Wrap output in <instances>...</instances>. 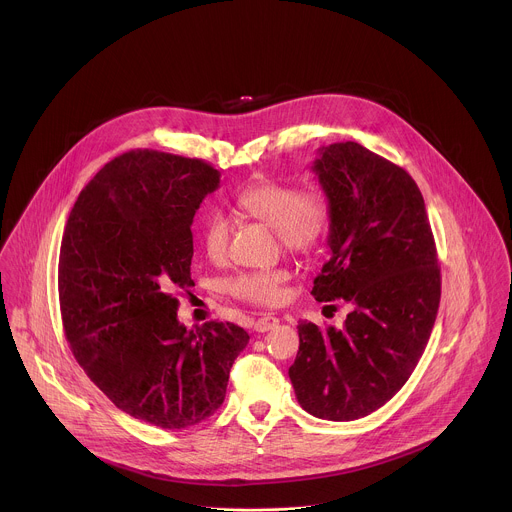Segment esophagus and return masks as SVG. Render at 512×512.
Returning a JSON list of instances; mask_svg holds the SVG:
<instances>
[{
  "label": "esophagus",
  "mask_w": 512,
  "mask_h": 512,
  "mask_svg": "<svg viewBox=\"0 0 512 512\" xmlns=\"http://www.w3.org/2000/svg\"><path fill=\"white\" fill-rule=\"evenodd\" d=\"M278 323H280V319H278V317H274V315H264V317H258V319L254 321V331H258V333H266V331L276 329V327H278Z\"/></svg>",
  "instance_id": "obj_1"
}]
</instances>
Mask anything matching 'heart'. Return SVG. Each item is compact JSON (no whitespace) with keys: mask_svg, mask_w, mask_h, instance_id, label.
Segmentation results:
<instances>
[{"mask_svg":"<svg viewBox=\"0 0 512 512\" xmlns=\"http://www.w3.org/2000/svg\"><path fill=\"white\" fill-rule=\"evenodd\" d=\"M236 211L260 220L276 230L286 250L307 254L323 246L333 226V201L323 187L299 189L292 183L256 181L246 185L234 199ZM230 222L211 211L201 224V246L209 260L222 262L228 250ZM292 272L284 266L240 272L228 280L232 297L252 305H280L288 295Z\"/></svg>","mask_w":512,"mask_h":512,"instance_id":"heart-1","label":"heart"}]
</instances>
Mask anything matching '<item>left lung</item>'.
Masks as SVG:
<instances>
[{
  "mask_svg": "<svg viewBox=\"0 0 512 512\" xmlns=\"http://www.w3.org/2000/svg\"><path fill=\"white\" fill-rule=\"evenodd\" d=\"M311 169L333 201L331 256L311 295L343 299L351 313L341 329L297 325L290 380L305 412L351 422L384 406L418 365L438 315V252L424 197L396 163L343 142L321 147Z\"/></svg>",
  "mask_w": 512,
  "mask_h": 512,
  "instance_id": "8db88e82",
  "label": "left lung"
}]
</instances>
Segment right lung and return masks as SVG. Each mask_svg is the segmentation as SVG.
Returning <instances> with one entry per match:
<instances>
[{"instance_id": "obj_1", "label": "right lung", "mask_w": 512, "mask_h": 512, "mask_svg": "<svg viewBox=\"0 0 512 512\" xmlns=\"http://www.w3.org/2000/svg\"><path fill=\"white\" fill-rule=\"evenodd\" d=\"M220 173L201 159L132 149L80 191L59 256V301L74 359L116 408L163 430L213 416L248 333L187 329L175 293L191 280V224Z\"/></svg>"}]
</instances>
